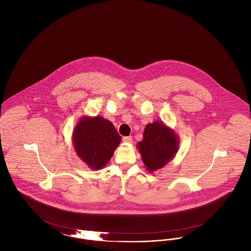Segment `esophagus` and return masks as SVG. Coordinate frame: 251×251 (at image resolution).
<instances>
[{
    "mask_svg": "<svg viewBox=\"0 0 251 251\" xmlns=\"http://www.w3.org/2000/svg\"><path fill=\"white\" fill-rule=\"evenodd\" d=\"M123 141L126 142V143H131L132 137H131V136H124V137H123Z\"/></svg>",
    "mask_w": 251,
    "mask_h": 251,
    "instance_id": "34e87169",
    "label": "esophagus"
}]
</instances>
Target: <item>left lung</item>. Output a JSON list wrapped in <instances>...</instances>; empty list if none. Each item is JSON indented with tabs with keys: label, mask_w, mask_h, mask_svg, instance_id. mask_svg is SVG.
<instances>
[{
	"label": "left lung",
	"mask_w": 251,
	"mask_h": 251,
	"mask_svg": "<svg viewBox=\"0 0 251 251\" xmlns=\"http://www.w3.org/2000/svg\"><path fill=\"white\" fill-rule=\"evenodd\" d=\"M179 146L177 133L162 121L147 124L143 139L136 145L145 168L151 173L171 161L178 152Z\"/></svg>",
	"instance_id": "obj_1"
}]
</instances>
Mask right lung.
<instances>
[{
  "label": "right lung",
  "mask_w": 251,
  "mask_h": 251,
  "mask_svg": "<svg viewBox=\"0 0 251 251\" xmlns=\"http://www.w3.org/2000/svg\"><path fill=\"white\" fill-rule=\"evenodd\" d=\"M121 136L113 123L102 117H82L72 132L76 154L93 170L105 167L119 147Z\"/></svg>",
  "instance_id": "1"
}]
</instances>
